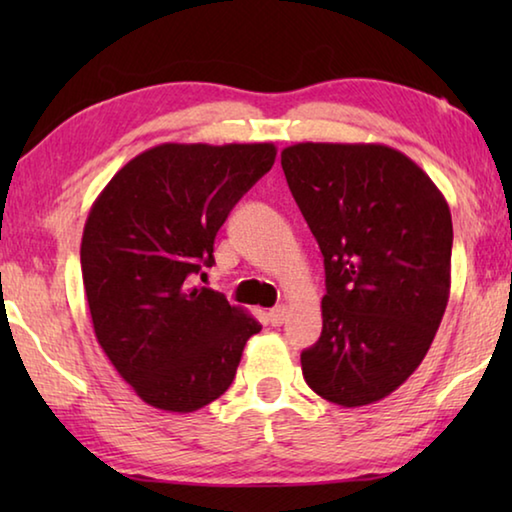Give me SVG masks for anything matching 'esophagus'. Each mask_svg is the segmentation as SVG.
<instances>
[{
  "label": "esophagus",
  "instance_id": "1",
  "mask_svg": "<svg viewBox=\"0 0 512 512\" xmlns=\"http://www.w3.org/2000/svg\"><path fill=\"white\" fill-rule=\"evenodd\" d=\"M287 314H289V311H287V307H284V305H280V307H273L271 311H268V320H271V325H282L284 323V320H287Z\"/></svg>",
  "mask_w": 512,
  "mask_h": 512
}]
</instances>
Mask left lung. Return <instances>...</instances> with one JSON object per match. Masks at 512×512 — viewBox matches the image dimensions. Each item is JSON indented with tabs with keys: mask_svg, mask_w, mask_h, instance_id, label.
Segmentation results:
<instances>
[{
	"mask_svg": "<svg viewBox=\"0 0 512 512\" xmlns=\"http://www.w3.org/2000/svg\"><path fill=\"white\" fill-rule=\"evenodd\" d=\"M282 169L325 259L323 332L300 354L314 393L366 406L397 391L443 320L452 214L418 164L386 144L300 142Z\"/></svg>",
	"mask_w": 512,
	"mask_h": 512,
	"instance_id": "8db88e82",
	"label": "left lung"
}]
</instances>
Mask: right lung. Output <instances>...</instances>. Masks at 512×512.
Masks as SVG:
<instances>
[{
    "label": "right lung",
    "instance_id": "1",
    "mask_svg": "<svg viewBox=\"0 0 512 512\" xmlns=\"http://www.w3.org/2000/svg\"><path fill=\"white\" fill-rule=\"evenodd\" d=\"M275 144H160L124 164L83 228L81 271L94 334L146 404L203 409L228 391L262 325L223 293L189 287L214 237L275 162Z\"/></svg>",
    "mask_w": 512,
    "mask_h": 512
}]
</instances>
